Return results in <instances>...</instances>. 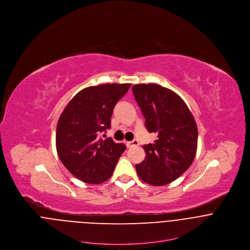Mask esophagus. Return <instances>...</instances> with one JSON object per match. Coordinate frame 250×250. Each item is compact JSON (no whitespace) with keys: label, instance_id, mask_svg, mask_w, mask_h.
Segmentation results:
<instances>
[{"label":"esophagus","instance_id":"esophagus-1","mask_svg":"<svg viewBox=\"0 0 250 250\" xmlns=\"http://www.w3.org/2000/svg\"><path fill=\"white\" fill-rule=\"evenodd\" d=\"M140 143H139V142L138 141H133V142H127L126 143V145L128 146V147H133V146H138Z\"/></svg>","mask_w":250,"mask_h":250}]
</instances>
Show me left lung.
<instances>
[{"mask_svg":"<svg viewBox=\"0 0 250 250\" xmlns=\"http://www.w3.org/2000/svg\"><path fill=\"white\" fill-rule=\"evenodd\" d=\"M133 93L145 118L149 133H157L154 143L143 145L145 159L136 166L143 182L164 186L175 181L192 164L198 131L183 99L157 83L135 84Z\"/></svg>","mask_w":250,"mask_h":250,"instance_id":"8db88e82","label":"left lung"}]
</instances>
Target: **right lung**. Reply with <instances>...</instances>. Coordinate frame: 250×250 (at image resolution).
<instances>
[{"instance_id":"add662e5","label":"right lung","mask_w":250,"mask_h":250,"mask_svg":"<svg viewBox=\"0 0 250 250\" xmlns=\"http://www.w3.org/2000/svg\"><path fill=\"white\" fill-rule=\"evenodd\" d=\"M131 83H104L78 92L61 114L56 133L59 158L76 178L100 184L109 178L126 149L112 139L98 135L110 128L116 103Z\"/></svg>"}]
</instances>
